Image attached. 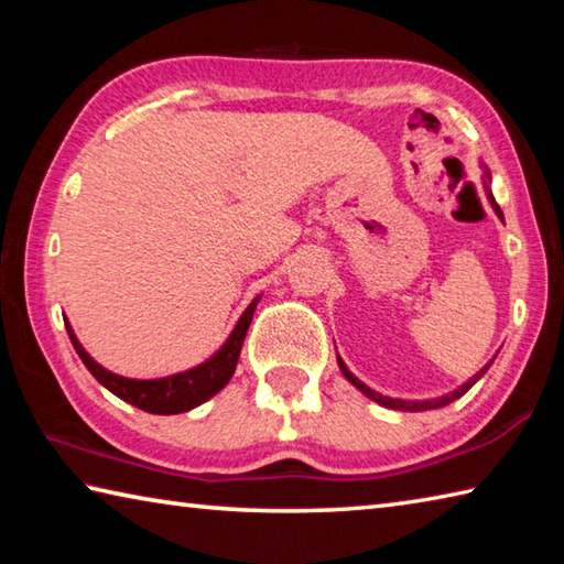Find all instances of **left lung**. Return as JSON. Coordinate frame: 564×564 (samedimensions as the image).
I'll use <instances>...</instances> for the list:
<instances>
[{
  "mask_svg": "<svg viewBox=\"0 0 564 564\" xmlns=\"http://www.w3.org/2000/svg\"><path fill=\"white\" fill-rule=\"evenodd\" d=\"M488 196H490V204H492V208L495 212H498V216L502 218V212H500V206L495 204V198H492V194L488 191ZM338 366H340V370H343V376H346L352 386H356L358 390H362V393H366L370 400H376V403H380V405H386V408H393V410H410V413H415V410H433V408H443V405H447V403H453V400H457L460 395H465L467 390H470L477 380H480V376L485 373V370H488L490 366H485L480 373H477L473 380H467V383L463 386V388H457L455 393H451V395H443V398H437V400H395V398H388V395H380V393H376V390H370L368 386H362L360 380L350 373V370L346 368V362H343L340 358H338Z\"/></svg>",
  "mask_w": 564,
  "mask_h": 564,
  "instance_id": "left-lung-1",
  "label": "left lung"
}]
</instances>
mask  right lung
<instances>
[{
  "mask_svg": "<svg viewBox=\"0 0 564 564\" xmlns=\"http://www.w3.org/2000/svg\"><path fill=\"white\" fill-rule=\"evenodd\" d=\"M253 308H256V301L248 305L241 321H238V326L234 328L231 338L226 340V346L218 350L212 360H206L204 366L198 368L186 370V373L161 378V380H131V378L113 376L109 370H104L99 362H94L89 358V352L84 350L79 346V340L74 338L69 323H66V333H69L74 348L79 352L84 366L89 368V373L97 378L104 388H109L113 395L127 400V403L137 405L141 410H147V413L174 415V413H186V410L206 403L208 398H214L218 390L231 380L238 356H241L246 330L251 326Z\"/></svg>",
  "mask_w": 564,
  "mask_h": 564,
  "instance_id": "right-lung-1",
  "label": "right lung"
}]
</instances>
